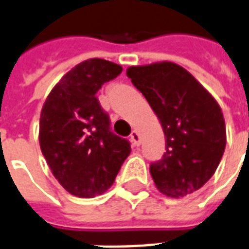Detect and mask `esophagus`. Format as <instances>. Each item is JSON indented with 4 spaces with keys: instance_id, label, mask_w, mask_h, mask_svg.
<instances>
[{
    "instance_id": "esophagus-1",
    "label": "esophagus",
    "mask_w": 249,
    "mask_h": 249,
    "mask_svg": "<svg viewBox=\"0 0 249 249\" xmlns=\"http://www.w3.org/2000/svg\"><path fill=\"white\" fill-rule=\"evenodd\" d=\"M130 141H132V143L134 146L141 145V137H140V134L136 130H133L132 134H130Z\"/></svg>"
}]
</instances>
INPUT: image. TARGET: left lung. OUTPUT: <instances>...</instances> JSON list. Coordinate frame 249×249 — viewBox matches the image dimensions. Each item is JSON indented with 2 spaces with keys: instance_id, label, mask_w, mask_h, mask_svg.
I'll return each instance as SVG.
<instances>
[{
  "instance_id": "1",
  "label": "left lung",
  "mask_w": 249,
  "mask_h": 249,
  "mask_svg": "<svg viewBox=\"0 0 249 249\" xmlns=\"http://www.w3.org/2000/svg\"><path fill=\"white\" fill-rule=\"evenodd\" d=\"M162 124L166 153L150 164L159 192L184 197L196 192L217 170L226 147L219 104L192 74L174 62L126 70Z\"/></svg>"
}]
</instances>
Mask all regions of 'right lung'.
Here are the masks:
<instances>
[{"instance_id":"obj_1","label":"right lung","mask_w":249,"mask_h":249,"mask_svg":"<svg viewBox=\"0 0 249 249\" xmlns=\"http://www.w3.org/2000/svg\"><path fill=\"white\" fill-rule=\"evenodd\" d=\"M121 71L107 60H86L62 77L43 106L41 153L58 183L74 196L106 192L130 154L129 141L112 132L96 98L100 87Z\"/></svg>"}]
</instances>
